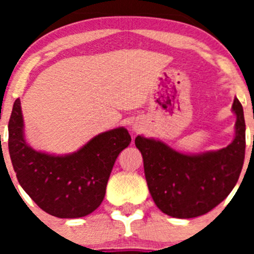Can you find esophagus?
<instances>
[{"mask_svg":"<svg viewBox=\"0 0 254 254\" xmlns=\"http://www.w3.org/2000/svg\"><path fill=\"white\" fill-rule=\"evenodd\" d=\"M134 130H135V131H137V130H139V127H137L136 125H134Z\"/></svg>","mask_w":254,"mask_h":254,"instance_id":"obj_1","label":"esophagus"}]
</instances>
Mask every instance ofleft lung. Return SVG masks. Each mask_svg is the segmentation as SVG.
<instances>
[{"instance_id":"1","label":"left lung","mask_w":254,"mask_h":254,"mask_svg":"<svg viewBox=\"0 0 254 254\" xmlns=\"http://www.w3.org/2000/svg\"><path fill=\"white\" fill-rule=\"evenodd\" d=\"M235 137L216 151L184 153L155 137L137 135L145 178L156 206L177 219H191L219 205L236 186L243 167L246 124L243 108L235 97Z\"/></svg>"}]
</instances>
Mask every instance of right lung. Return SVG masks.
I'll return each mask as SVG.
<instances>
[{
  "label": "right lung",
  "instance_id": "right-lung-1",
  "mask_svg": "<svg viewBox=\"0 0 254 254\" xmlns=\"http://www.w3.org/2000/svg\"><path fill=\"white\" fill-rule=\"evenodd\" d=\"M130 142L129 131L119 127L72 153L38 151L25 139L19 98L8 123V151L20 187L40 209L60 219L83 217L101 205L115 160Z\"/></svg>",
  "mask_w": 254,
  "mask_h": 254
}]
</instances>
